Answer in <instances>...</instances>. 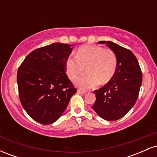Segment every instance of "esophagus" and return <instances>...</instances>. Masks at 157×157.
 Here are the masks:
<instances>
[{"label":"esophagus","instance_id":"34e87169","mask_svg":"<svg viewBox=\"0 0 157 157\" xmlns=\"http://www.w3.org/2000/svg\"><path fill=\"white\" fill-rule=\"evenodd\" d=\"M77 93H79V94H85V93H86V91H84V90L78 89V90H77Z\"/></svg>","mask_w":157,"mask_h":157}]
</instances>
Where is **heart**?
Wrapping results in <instances>:
<instances>
[{
	"mask_svg": "<svg viewBox=\"0 0 157 157\" xmlns=\"http://www.w3.org/2000/svg\"><path fill=\"white\" fill-rule=\"evenodd\" d=\"M87 72L75 79L78 87L94 88L100 82L105 84L117 70V58L111 49L98 46H84L77 50L76 56H70L66 61V70L70 78H75L85 69Z\"/></svg>",
	"mask_w": 157,
	"mask_h": 157,
	"instance_id": "obj_1",
	"label": "heart"
}]
</instances>
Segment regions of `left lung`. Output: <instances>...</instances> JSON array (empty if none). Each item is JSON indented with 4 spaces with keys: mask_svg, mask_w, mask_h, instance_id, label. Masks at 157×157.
Returning <instances> with one entry per match:
<instances>
[{
    "mask_svg": "<svg viewBox=\"0 0 157 157\" xmlns=\"http://www.w3.org/2000/svg\"><path fill=\"white\" fill-rule=\"evenodd\" d=\"M106 44L117 58L116 72L107 84L95 90L96 101L92 108L100 117L108 121L122 118L137 100L142 81L138 60L130 50L111 41Z\"/></svg>",
    "mask_w": 157,
    "mask_h": 157,
    "instance_id": "left-lung-1",
    "label": "left lung"
}]
</instances>
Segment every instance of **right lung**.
Listing matches in <instances>:
<instances>
[{"mask_svg":"<svg viewBox=\"0 0 157 157\" xmlns=\"http://www.w3.org/2000/svg\"><path fill=\"white\" fill-rule=\"evenodd\" d=\"M72 45L55 43L32 51L17 70L21 105L34 120L44 125L57 121L77 89L66 74Z\"/></svg>","mask_w":157,"mask_h":157,"instance_id":"obj_1","label":"right lung"}]
</instances>
